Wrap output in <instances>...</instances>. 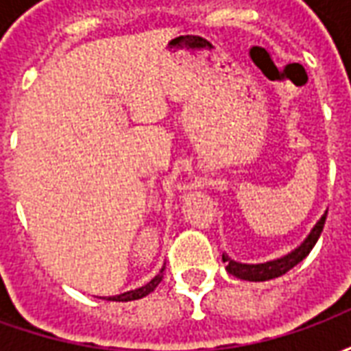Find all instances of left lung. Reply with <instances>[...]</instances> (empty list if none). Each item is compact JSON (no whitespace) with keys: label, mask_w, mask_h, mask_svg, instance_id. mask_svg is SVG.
Instances as JSON below:
<instances>
[{"label":"left lung","mask_w":351,"mask_h":351,"mask_svg":"<svg viewBox=\"0 0 351 351\" xmlns=\"http://www.w3.org/2000/svg\"><path fill=\"white\" fill-rule=\"evenodd\" d=\"M325 218H327V213H325L324 216H322V220L314 226V229H312L310 235L302 241L301 246L295 248L291 254H287L284 258L259 265H243L235 263V261H231V259L226 258V256H221V261L226 263V271H228L229 274L237 276V278L248 280V282H265V280L278 278L282 274H286L287 271H291L295 265L301 263L302 259L308 256L310 250L314 248V244L317 243V239L322 235V231H324Z\"/></svg>","instance_id":"8db88e82"}]
</instances>
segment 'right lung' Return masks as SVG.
Returning <instances> with one entry per match:
<instances>
[{"instance_id": "1", "label": "right lung", "mask_w": 351, "mask_h": 351, "mask_svg": "<svg viewBox=\"0 0 351 351\" xmlns=\"http://www.w3.org/2000/svg\"><path fill=\"white\" fill-rule=\"evenodd\" d=\"M163 271H165V267L161 269L160 274L156 276V278H152L146 286L138 287V289H133V291H125V293L122 295H116V297H107V301H118V302H128V301H137V299H143V297H146L148 293H152L154 289L158 287V284H160L161 280H163Z\"/></svg>"}]
</instances>
